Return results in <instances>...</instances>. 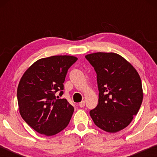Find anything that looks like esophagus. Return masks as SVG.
Segmentation results:
<instances>
[{
	"label": "esophagus",
	"instance_id": "34e87169",
	"mask_svg": "<svg viewBox=\"0 0 157 157\" xmlns=\"http://www.w3.org/2000/svg\"><path fill=\"white\" fill-rule=\"evenodd\" d=\"M79 106L80 107H82V108L84 107V106H85V101H82V102L79 104Z\"/></svg>",
	"mask_w": 157,
	"mask_h": 157
}]
</instances>
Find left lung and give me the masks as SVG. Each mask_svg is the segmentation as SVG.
Listing matches in <instances>:
<instances>
[{
  "label": "left lung",
  "mask_w": 157,
  "mask_h": 157,
  "mask_svg": "<svg viewBox=\"0 0 157 157\" xmlns=\"http://www.w3.org/2000/svg\"><path fill=\"white\" fill-rule=\"evenodd\" d=\"M85 58L97 74L99 91L98 104L90 111V116L104 131H121L129 125L141 105L143 94L139 73L116 53H92Z\"/></svg>",
  "instance_id": "obj_1"
}]
</instances>
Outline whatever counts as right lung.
Masks as SVG:
<instances>
[{
  "label": "right lung",
  "instance_id": "1",
  "mask_svg": "<svg viewBox=\"0 0 157 157\" xmlns=\"http://www.w3.org/2000/svg\"><path fill=\"white\" fill-rule=\"evenodd\" d=\"M78 58L58 55L39 59L21 78L17 100L21 117L39 134L52 136L64 129L74 107L66 99H56L63 94V82L68 68Z\"/></svg>",
  "mask_w": 157,
  "mask_h": 157
}]
</instances>
